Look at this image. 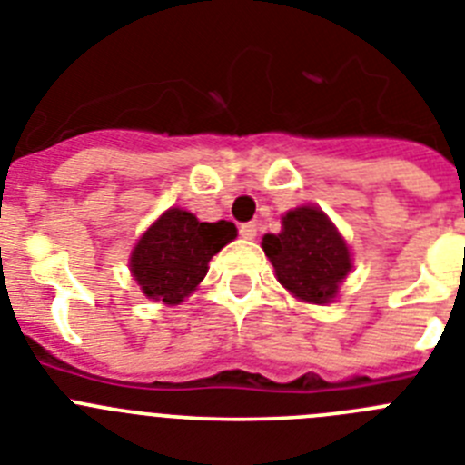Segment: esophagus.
Instances as JSON below:
<instances>
[{"mask_svg": "<svg viewBox=\"0 0 465 465\" xmlns=\"http://www.w3.org/2000/svg\"><path fill=\"white\" fill-rule=\"evenodd\" d=\"M256 235H258L256 223H242L240 225V237H244V240H253Z\"/></svg>", "mask_w": 465, "mask_h": 465, "instance_id": "34e87169", "label": "esophagus"}]
</instances>
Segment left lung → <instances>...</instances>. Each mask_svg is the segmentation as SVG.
<instances>
[{
    "mask_svg": "<svg viewBox=\"0 0 465 465\" xmlns=\"http://www.w3.org/2000/svg\"><path fill=\"white\" fill-rule=\"evenodd\" d=\"M262 252L279 283L302 302H331L351 272L347 242L326 213L310 204L283 213L282 232L262 237Z\"/></svg>",
    "mask_w": 465,
    "mask_h": 465,
    "instance_id": "left-lung-1",
    "label": "left lung"
}]
</instances>
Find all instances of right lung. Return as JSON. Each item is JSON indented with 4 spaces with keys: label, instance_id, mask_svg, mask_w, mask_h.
Returning <instances> with one entry per match:
<instances>
[{
    "label": "right lung",
    "instance_id": "add662e5",
    "mask_svg": "<svg viewBox=\"0 0 465 465\" xmlns=\"http://www.w3.org/2000/svg\"><path fill=\"white\" fill-rule=\"evenodd\" d=\"M237 237L230 221L203 223L186 209H167L151 225L130 256V272L143 295L179 305L204 279L212 256Z\"/></svg>",
    "mask_w": 465,
    "mask_h": 465
}]
</instances>
